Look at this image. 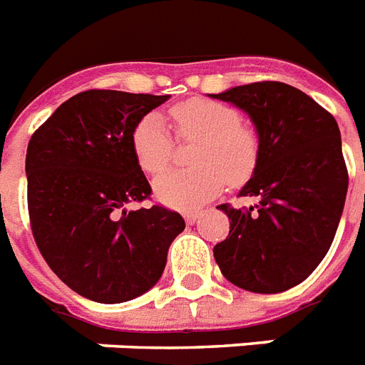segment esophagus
I'll use <instances>...</instances> for the list:
<instances>
[{
    "mask_svg": "<svg viewBox=\"0 0 365 365\" xmlns=\"http://www.w3.org/2000/svg\"><path fill=\"white\" fill-rule=\"evenodd\" d=\"M201 217V212L200 211H192V212H186L185 215V220H186V224H194L197 220V218Z\"/></svg>",
    "mask_w": 365,
    "mask_h": 365,
    "instance_id": "obj_1",
    "label": "esophagus"
}]
</instances>
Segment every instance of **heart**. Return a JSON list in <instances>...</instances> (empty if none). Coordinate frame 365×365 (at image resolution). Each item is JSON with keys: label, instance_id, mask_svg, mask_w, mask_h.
Here are the masks:
<instances>
[{"label": "heart", "instance_id": "heart-1", "mask_svg": "<svg viewBox=\"0 0 365 365\" xmlns=\"http://www.w3.org/2000/svg\"><path fill=\"white\" fill-rule=\"evenodd\" d=\"M175 132L182 141H197L192 169H173L154 180V194L164 205L192 211L217 197L226 186L243 185L260 158V139L232 105L209 98H192L169 110ZM132 150L148 175L164 171L171 162L173 139L162 116L148 113L132 132Z\"/></svg>", "mask_w": 365, "mask_h": 365}]
</instances>
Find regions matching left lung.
<instances>
[{"label":"left lung","mask_w":365,"mask_h":365,"mask_svg":"<svg viewBox=\"0 0 365 365\" xmlns=\"http://www.w3.org/2000/svg\"><path fill=\"white\" fill-rule=\"evenodd\" d=\"M243 109L260 139V158L239 196L249 209L218 205L230 233L212 255L222 275L256 294L305 281L330 250L345 207L349 173L339 126L313 98L290 84L264 81L211 94Z\"/></svg>","instance_id":"obj_1"}]
</instances>
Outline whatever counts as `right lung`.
Instances as JSON below:
<instances>
[{"label": "right lung", "mask_w": 365, "mask_h": 365, "mask_svg": "<svg viewBox=\"0 0 365 365\" xmlns=\"http://www.w3.org/2000/svg\"><path fill=\"white\" fill-rule=\"evenodd\" d=\"M168 98L86 90L31 135L26 177L35 243L83 298L122 303L150 290L185 230L165 207L126 209L153 192L133 156V128Z\"/></svg>", "instance_id": "add662e5"}]
</instances>
